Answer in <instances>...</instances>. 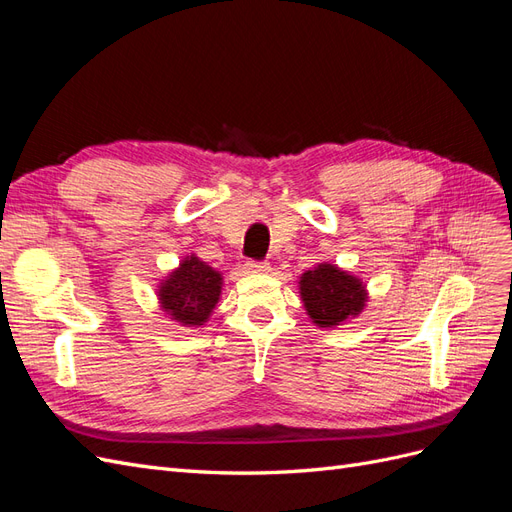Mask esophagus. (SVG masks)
Segmentation results:
<instances>
[{"label": "esophagus", "instance_id": "obj_1", "mask_svg": "<svg viewBox=\"0 0 512 512\" xmlns=\"http://www.w3.org/2000/svg\"><path fill=\"white\" fill-rule=\"evenodd\" d=\"M243 269L247 273H269L271 265H269V262H245Z\"/></svg>", "mask_w": 512, "mask_h": 512}]
</instances>
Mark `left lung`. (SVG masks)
Masks as SVG:
<instances>
[{"mask_svg":"<svg viewBox=\"0 0 512 512\" xmlns=\"http://www.w3.org/2000/svg\"><path fill=\"white\" fill-rule=\"evenodd\" d=\"M299 294L307 318L318 329H337L359 318L369 301L367 284L359 275L333 262H318L299 275Z\"/></svg>","mask_w":512,"mask_h":512,"instance_id":"8db88e82","label":"left lung"}]
</instances>
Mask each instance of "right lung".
<instances>
[{"instance_id": "add662e5", "label": "right lung", "mask_w": 512, "mask_h": 512, "mask_svg": "<svg viewBox=\"0 0 512 512\" xmlns=\"http://www.w3.org/2000/svg\"><path fill=\"white\" fill-rule=\"evenodd\" d=\"M222 286V271L213 269L196 254H185L179 265L156 284L158 307L179 327L203 329L220 303Z\"/></svg>"}]
</instances>
